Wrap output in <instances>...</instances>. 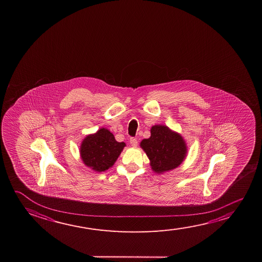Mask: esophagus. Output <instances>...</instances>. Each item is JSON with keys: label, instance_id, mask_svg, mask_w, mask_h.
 Wrapping results in <instances>:
<instances>
[{"label": "esophagus", "instance_id": "1", "mask_svg": "<svg viewBox=\"0 0 262 262\" xmlns=\"http://www.w3.org/2000/svg\"><path fill=\"white\" fill-rule=\"evenodd\" d=\"M129 143L133 147H136L138 145V141L136 138H130L129 139Z\"/></svg>", "mask_w": 262, "mask_h": 262}]
</instances>
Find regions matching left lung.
<instances>
[{
	"mask_svg": "<svg viewBox=\"0 0 262 262\" xmlns=\"http://www.w3.org/2000/svg\"><path fill=\"white\" fill-rule=\"evenodd\" d=\"M141 147L150 160L152 171L157 173L178 167L187 152L184 138L165 125L152 126L150 137L143 139Z\"/></svg>",
	"mask_w": 262,
	"mask_h": 262,
	"instance_id": "8db88e82",
	"label": "left lung"
}]
</instances>
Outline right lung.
<instances>
[{"instance_id":"right-lung-1","label":"right lung","mask_w":262,"mask_h":262,"mask_svg":"<svg viewBox=\"0 0 262 262\" xmlns=\"http://www.w3.org/2000/svg\"><path fill=\"white\" fill-rule=\"evenodd\" d=\"M126 144L117 142L108 129H99L88 135L80 146L83 163L96 172H104L112 167Z\"/></svg>"}]
</instances>
